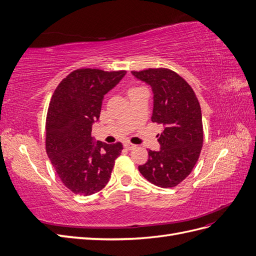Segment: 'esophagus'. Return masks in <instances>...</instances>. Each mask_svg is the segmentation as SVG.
Masks as SVG:
<instances>
[{"mask_svg": "<svg viewBox=\"0 0 256 256\" xmlns=\"http://www.w3.org/2000/svg\"><path fill=\"white\" fill-rule=\"evenodd\" d=\"M124 147H125V148L128 150H132L136 148V145L131 144V143H125V144H124Z\"/></svg>", "mask_w": 256, "mask_h": 256, "instance_id": "esophagus-1", "label": "esophagus"}]
</instances>
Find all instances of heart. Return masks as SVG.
<instances>
[{"label": "heart", "instance_id": "obj_1", "mask_svg": "<svg viewBox=\"0 0 256 256\" xmlns=\"http://www.w3.org/2000/svg\"><path fill=\"white\" fill-rule=\"evenodd\" d=\"M136 90V88H131V90Z\"/></svg>", "mask_w": 256, "mask_h": 256}]
</instances>
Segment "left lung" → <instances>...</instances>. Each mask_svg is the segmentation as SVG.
<instances>
[{"instance_id": "left-lung-1", "label": "left lung", "mask_w": 256, "mask_h": 256, "mask_svg": "<svg viewBox=\"0 0 256 256\" xmlns=\"http://www.w3.org/2000/svg\"><path fill=\"white\" fill-rule=\"evenodd\" d=\"M152 88V122L162 124L160 150H148V160L138 171L150 182L172 188L194 168L203 146L202 112L192 88L180 74L166 68L131 72Z\"/></svg>"}]
</instances>
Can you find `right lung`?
<instances>
[{
	"label": "right lung",
	"instance_id": "1",
	"mask_svg": "<svg viewBox=\"0 0 256 256\" xmlns=\"http://www.w3.org/2000/svg\"><path fill=\"white\" fill-rule=\"evenodd\" d=\"M126 74L82 68L69 74L54 90L46 120V150L60 180L76 194L90 196L110 180L122 143L94 142L104 95Z\"/></svg>",
	"mask_w": 256,
	"mask_h": 256
}]
</instances>
